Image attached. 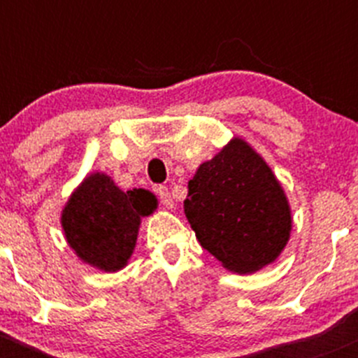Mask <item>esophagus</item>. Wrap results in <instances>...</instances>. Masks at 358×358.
<instances>
[{
    "instance_id": "1",
    "label": "esophagus",
    "mask_w": 358,
    "mask_h": 358,
    "mask_svg": "<svg viewBox=\"0 0 358 358\" xmlns=\"http://www.w3.org/2000/svg\"><path fill=\"white\" fill-rule=\"evenodd\" d=\"M157 196H159V199H161V204L164 206V208L173 209L175 202H173L171 194H169V190L166 189V187H159V189H157Z\"/></svg>"
}]
</instances>
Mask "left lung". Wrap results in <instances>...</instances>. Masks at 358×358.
Here are the masks:
<instances>
[{"mask_svg":"<svg viewBox=\"0 0 358 358\" xmlns=\"http://www.w3.org/2000/svg\"><path fill=\"white\" fill-rule=\"evenodd\" d=\"M183 211L201 246L234 273L270 265L291 239L286 192L265 159L241 136H232L197 168Z\"/></svg>","mask_w":358,"mask_h":358,"instance_id":"left-lung-1","label":"left lung"}]
</instances>
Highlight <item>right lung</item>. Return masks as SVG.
Instances as JSON below:
<instances>
[{"label": "right lung", "mask_w": 358, "mask_h": 358, "mask_svg": "<svg viewBox=\"0 0 358 358\" xmlns=\"http://www.w3.org/2000/svg\"><path fill=\"white\" fill-rule=\"evenodd\" d=\"M150 190H121L107 173L93 171L72 190L60 213L69 248L86 265L114 273L136 246L142 218L157 209Z\"/></svg>", "instance_id": "1"}]
</instances>
